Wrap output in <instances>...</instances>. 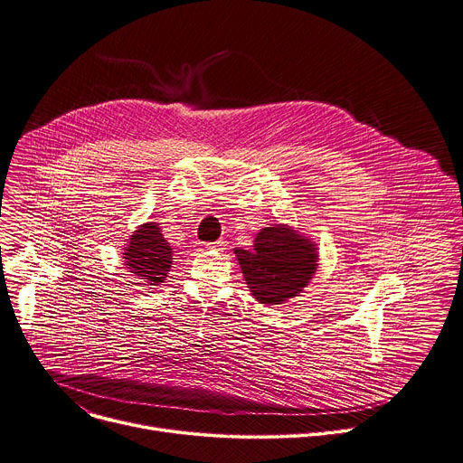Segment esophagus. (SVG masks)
Listing matches in <instances>:
<instances>
[{"label": "esophagus", "instance_id": "34e87169", "mask_svg": "<svg viewBox=\"0 0 463 463\" xmlns=\"http://www.w3.org/2000/svg\"><path fill=\"white\" fill-rule=\"evenodd\" d=\"M208 249H214V250H223L225 249V241L223 240H218L214 243H206Z\"/></svg>", "mask_w": 463, "mask_h": 463}]
</instances>
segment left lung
I'll return each mask as SVG.
<instances>
[{"instance_id":"obj_1","label":"left lung","mask_w":463,"mask_h":463,"mask_svg":"<svg viewBox=\"0 0 463 463\" xmlns=\"http://www.w3.org/2000/svg\"><path fill=\"white\" fill-rule=\"evenodd\" d=\"M247 288L266 305H282L308 286L317 268L316 243L288 225L262 229L253 247L234 249Z\"/></svg>"}]
</instances>
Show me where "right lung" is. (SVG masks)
<instances>
[{"label": "right lung", "mask_w": 463, "mask_h": 463, "mask_svg": "<svg viewBox=\"0 0 463 463\" xmlns=\"http://www.w3.org/2000/svg\"><path fill=\"white\" fill-rule=\"evenodd\" d=\"M123 250L125 268L135 273L137 279H142L149 286H158L165 280L172 268L174 250L162 236L158 223L149 222L140 225Z\"/></svg>", "instance_id": "1"}]
</instances>
